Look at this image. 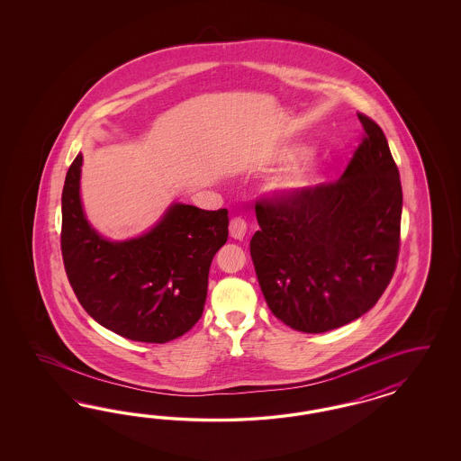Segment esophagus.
I'll return each instance as SVG.
<instances>
[{
  "label": "esophagus",
  "instance_id": "1",
  "mask_svg": "<svg viewBox=\"0 0 461 461\" xmlns=\"http://www.w3.org/2000/svg\"><path fill=\"white\" fill-rule=\"evenodd\" d=\"M245 233H247V221L243 218H240V216L231 218V221H230V235H231V238L243 240Z\"/></svg>",
  "mask_w": 461,
  "mask_h": 461
}]
</instances>
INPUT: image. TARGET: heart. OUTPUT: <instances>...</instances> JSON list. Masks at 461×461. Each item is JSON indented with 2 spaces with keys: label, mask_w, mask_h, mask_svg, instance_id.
Wrapping results in <instances>:
<instances>
[{
  "label": "heart",
  "mask_w": 461,
  "mask_h": 461,
  "mask_svg": "<svg viewBox=\"0 0 461 461\" xmlns=\"http://www.w3.org/2000/svg\"><path fill=\"white\" fill-rule=\"evenodd\" d=\"M304 150L301 149H294L291 152L280 154L279 158L282 160H291ZM321 181L320 172L311 166H297V167L289 168L287 172H284L276 181L272 182V191L277 193L280 197H299V195L306 194L307 191H311L318 182Z\"/></svg>",
  "instance_id": "obj_1"
}]
</instances>
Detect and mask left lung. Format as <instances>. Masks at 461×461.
Masks as SVG:
<instances>
[{
	"mask_svg": "<svg viewBox=\"0 0 461 461\" xmlns=\"http://www.w3.org/2000/svg\"><path fill=\"white\" fill-rule=\"evenodd\" d=\"M360 145L341 174L299 197H262L250 255L276 318L303 333L358 320L391 284L402 187L382 128L363 113Z\"/></svg>",
	"mask_w": 461,
	"mask_h": 461,
	"instance_id": "8db88e82",
	"label": "left lung"
}]
</instances>
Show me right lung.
<instances>
[{"mask_svg": "<svg viewBox=\"0 0 461 461\" xmlns=\"http://www.w3.org/2000/svg\"><path fill=\"white\" fill-rule=\"evenodd\" d=\"M83 155L62 191L60 250L70 287L86 312L116 335L167 343L199 321L208 274L228 240V210L174 204L147 235L108 241L87 223L79 197Z\"/></svg>", "mask_w": 461, "mask_h": 461, "instance_id": "1", "label": "right lung"}]
</instances>
